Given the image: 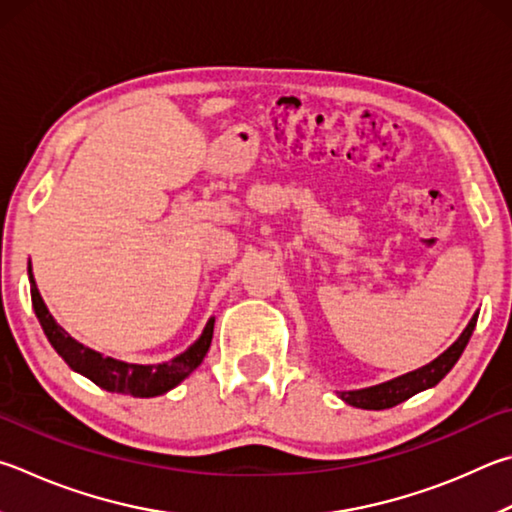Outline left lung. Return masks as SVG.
Here are the masks:
<instances>
[{"label": "left lung", "mask_w": 512, "mask_h": 512, "mask_svg": "<svg viewBox=\"0 0 512 512\" xmlns=\"http://www.w3.org/2000/svg\"><path fill=\"white\" fill-rule=\"evenodd\" d=\"M477 318H479V313L472 315L470 324L466 327V331L461 333L459 340L454 342L448 351H443L439 358L432 360L430 365L410 371V374L398 376L394 380H387V383H383V385L356 389V392H340L342 401L353 405V407H362V410H387V407H394L398 403L407 401V398H412L414 394L423 392V389H430L436 383H441L445 374H448V371L457 365V360L461 358L463 349H466L472 331H475Z\"/></svg>", "instance_id": "1"}]
</instances>
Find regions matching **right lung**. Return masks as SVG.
Listing matches in <instances>:
<instances>
[{"label":"right lung","instance_id":"1","mask_svg":"<svg viewBox=\"0 0 512 512\" xmlns=\"http://www.w3.org/2000/svg\"><path fill=\"white\" fill-rule=\"evenodd\" d=\"M29 280H31V302H33L35 315L37 320H40L46 338H49L53 349L60 353L64 362H67L73 371L87 376L91 383L107 389V392L129 394L138 398L161 396L165 392H170L172 387L179 385L183 378H188L192 371L201 365L210 349L215 318L208 320L201 338L194 342L188 351H183L181 356L172 358L170 362H163V365H127V362L100 356L98 351L80 345L78 340H73L69 333L53 320V315L49 313V309H46L40 291H37L31 266H29Z\"/></svg>","mask_w":512,"mask_h":512}]
</instances>
